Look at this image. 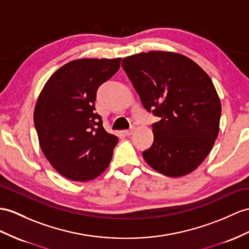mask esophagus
<instances>
[{
    "instance_id": "1",
    "label": "esophagus",
    "mask_w": 249,
    "mask_h": 249,
    "mask_svg": "<svg viewBox=\"0 0 249 249\" xmlns=\"http://www.w3.org/2000/svg\"><path fill=\"white\" fill-rule=\"evenodd\" d=\"M133 132H134V128H131V129H129V130H125V131H124L123 133H124V134L125 136H130V135L133 134Z\"/></svg>"
}]
</instances>
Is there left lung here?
Instances as JSON below:
<instances>
[{
  "label": "left lung",
  "instance_id": "obj_1",
  "mask_svg": "<svg viewBox=\"0 0 249 249\" xmlns=\"http://www.w3.org/2000/svg\"><path fill=\"white\" fill-rule=\"evenodd\" d=\"M143 107L159 117L154 142L142 152L150 167L183 177L207 157L219 134L221 101L210 77L183 54L149 52L121 62Z\"/></svg>",
  "mask_w": 249,
  "mask_h": 249
}]
</instances>
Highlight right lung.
Listing matches in <instances>:
<instances>
[{"mask_svg": "<svg viewBox=\"0 0 249 249\" xmlns=\"http://www.w3.org/2000/svg\"><path fill=\"white\" fill-rule=\"evenodd\" d=\"M117 59H79L60 68L36 104L35 128L48 161L62 177L87 181L104 172L118 138L95 112L97 89L116 74Z\"/></svg>", "mask_w": 249, "mask_h": 249, "instance_id": "obj_1", "label": "right lung"}]
</instances>
